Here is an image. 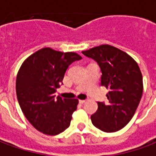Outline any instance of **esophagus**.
Instances as JSON below:
<instances>
[{
    "label": "esophagus",
    "mask_w": 156,
    "mask_h": 156,
    "mask_svg": "<svg viewBox=\"0 0 156 156\" xmlns=\"http://www.w3.org/2000/svg\"><path fill=\"white\" fill-rule=\"evenodd\" d=\"M85 101L86 100H84V99H79V103L80 104H83V103H85Z\"/></svg>",
    "instance_id": "esophagus-1"
}]
</instances>
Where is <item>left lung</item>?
Returning <instances> with one entry per match:
<instances>
[{"label": "left lung", "instance_id": "8db88e82", "mask_svg": "<svg viewBox=\"0 0 156 156\" xmlns=\"http://www.w3.org/2000/svg\"><path fill=\"white\" fill-rule=\"evenodd\" d=\"M82 52L98 62L101 85L109 89L108 103L98 102L92 123L104 132L119 130L134 116L142 97L143 78L138 63L125 51L108 44Z\"/></svg>", "mask_w": 156, "mask_h": 156}]
</instances>
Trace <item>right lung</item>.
I'll list each match as a JSON object with an SVG mask.
<instances>
[{
	"mask_svg": "<svg viewBox=\"0 0 156 156\" xmlns=\"http://www.w3.org/2000/svg\"><path fill=\"white\" fill-rule=\"evenodd\" d=\"M82 59L76 52H62L41 48L23 62L16 82L20 107L33 127L48 135H57L68 129L77 109V98L66 99L55 93L62 83L72 62Z\"/></svg>",
	"mask_w": 156,
	"mask_h": 156,
	"instance_id": "right-lung-1",
	"label": "right lung"
}]
</instances>
